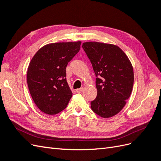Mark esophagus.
Segmentation results:
<instances>
[{
  "label": "esophagus",
  "instance_id": "1",
  "mask_svg": "<svg viewBox=\"0 0 161 161\" xmlns=\"http://www.w3.org/2000/svg\"><path fill=\"white\" fill-rule=\"evenodd\" d=\"M83 90H84V89L83 88H82H82H80V89H76V92H82V91H83Z\"/></svg>",
  "mask_w": 161,
  "mask_h": 161
}]
</instances>
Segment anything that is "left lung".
I'll return each instance as SVG.
<instances>
[{"label":"left lung","instance_id":"left-lung-1","mask_svg":"<svg viewBox=\"0 0 161 161\" xmlns=\"http://www.w3.org/2000/svg\"><path fill=\"white\" fill-rule=\"evenodd\" d=\"M96 76L97 95L91 108L102 118H111L123 109L134 85V71L125 53L115 45L89 42L82 46Z\"/></svg>","mask_w":161,"mask_h":161}]
</instances>
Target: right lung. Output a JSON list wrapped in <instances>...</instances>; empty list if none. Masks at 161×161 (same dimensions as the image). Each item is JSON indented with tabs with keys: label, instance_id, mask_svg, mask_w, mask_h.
<instances>
[{
	"label": "right lung",
	"instance_id": "obj_1",
	"mask_svg": "<svg viewBox=\"0 0 161 161\" xmlns=\"http://www.w3.org/2000/svg\"><path fill=\"white\" fill-rule=\"evenodd\" d=\"M80 42L53 43L43 46L31 59L27 81L37 108L48 115L64 110L72 96L66 69L80 48Z\"/></svg>",
	"mask_w": 161,
	"mask_h": 161
}]
</instances>
